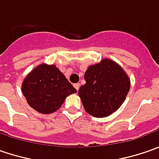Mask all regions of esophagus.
I'll return each instance as SVG.
<instances>
[{"mask_svg":"<svg viewBox=\"0 0 159 159\" xmlns=\"http://www.w3.org/2000/svg\"><path fill=\"white\" fill-rule=\"evenodd\" d=\"M73 86H74V88L76 89V90H79V89H80V83H76V84H74Z\"/></svg>","mask_w":159,"mask_h":159,"instance_id":"esophagus-1","label":"esophagus"}]
</instances>
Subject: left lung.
<instances>
[{"label":"left lung","instance_id":"obj_1","mask_svg":"<svg viewBox=\"0 0 159 159\" xmlns=\"http://www.w3.org/2000/svg\"><path fill=\"white\" fill-rule=\"evenodd\" d=\"M84 78L86 84L79 89V95L86 111L96 118L116 111L130 89L126 73L110 59L89 66Z\"/></svg>","mask_w":159,"mask_h":159}]
</instances>
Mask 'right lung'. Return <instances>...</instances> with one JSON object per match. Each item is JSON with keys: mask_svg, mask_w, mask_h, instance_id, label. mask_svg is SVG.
<instances>
[{"mask_svg": "<svg viewBox=\"0 0 159 159\" xmlns=\"http://www.w3.org/2000/svg\"><path fill=\"white\" fill-rule=\"evenodd\" d=\"M76 91L56 65L48 64H40L32 70L22 85L28 104L43 114L57 111L65 98Z\"/></svg>", "mask_w": 159, "mask_h": 159, "instance_id": "1", "label": "right lung"}]
</instances>
